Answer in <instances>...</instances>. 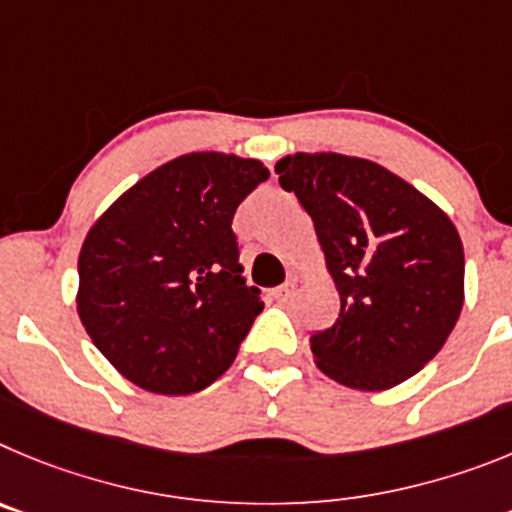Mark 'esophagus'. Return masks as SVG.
Returning <instances> with one entry per match:
<instances>
[{"instance_id":"34e87169","label":"esophagus","mask_w":512,"mask_h":512,"mask_svg":"<svg viewBox=\"0 0 512 512\" xmlns=\"http://www.w3.org/2000/svg\"><path fill=\"white\" fill-rule=\"evenodd\" d=\"M293 293H296V283H285V285H280V288H275L273 290V296H275V301H288L290 296H293Z\"/></svg>"}]
</instances>
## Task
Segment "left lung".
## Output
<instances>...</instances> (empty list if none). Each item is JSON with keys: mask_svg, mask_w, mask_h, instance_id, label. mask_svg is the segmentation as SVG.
<instances>
[{"mask_svg": "<svg viewBox=\"0 0 512 512\" xmlns=\"http://www.w3.org/2000/svg\"><path fill=\"white\" fill-rule=\"evenodd\" d=\"M313 219L342 311L311 336L313 362L354 390H390L439 354L464 306V247L446 211L365 158L296 153L275 163Z\"/></svg>", "mask_w": 512, "mask_h": 512, "instance_id": "obj_1", "label": "left lung"}]
</instances>
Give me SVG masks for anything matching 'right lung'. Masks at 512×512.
Here are the masks:
<instances>
[{
	"label": "right lung",
	"mask_w": 512,
	"mask_h": 512,
	"mask_svg": "<svg viewBox=\"0 0 512 512\" xmlns=\"http://www.w3.org/2000/svg\"><path fill=\"white\" fill-rule=\"evenodd\" d=\"M267 178L255 158L186 153L91 224L78 252V319L137 388L199 393L234 362L265 303L242 278L232 219Z\"/></svg>",
	"instance_id": "add662e5"
}]
</instances>
